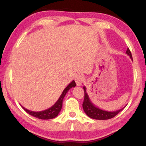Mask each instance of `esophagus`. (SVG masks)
Here are the masks:
<instances>
[{"instance_id":"esophagus-1","label":"esophagus","mask_w":146,"mask_h":146,"mask_svg":"<svg viewBox=\"0 0 146 146\" xmlns=\"http://www.w3.org/2000/svg\"><path fill=\"white\" fill-rule=\"evenodd\" d=\"M84 80V78L82 75H80V74L78 75L75 78V82H76V85L81 86L82 84L83 83Z\"/></svg>"}]
</instances>
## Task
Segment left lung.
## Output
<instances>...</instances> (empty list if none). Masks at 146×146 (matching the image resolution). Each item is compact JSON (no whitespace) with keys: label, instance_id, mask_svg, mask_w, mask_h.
I'll use <instances>...</instances> for the list:
<instances>
[{"label":"left lung","instance_id":"obj_1","mask_svg":"<svg viewBox=\"0 0 146 146\" xmlns=\"http://www.w3.org/2000/svg\"><path fill=\"white\" fill-rule=\"evenodd\" d=\"M127 55L129 56V58L133 60L132 56H131V52L129 50V48L127 49L126 52ZM84 90V102L82 104V107L84 109V111L86 113L88 116L91 117L92 119H99V120H105V119H111L115 116L117 113L122 110L123 108L117 110L116 111H106L102 109L99 108L98 107L96 106L92 103L91 100L90 99V97L88 93L86 92V88L85 86L83 87Z\"/></svg>","mask_w":146,"mask_h":146}]
</instances>
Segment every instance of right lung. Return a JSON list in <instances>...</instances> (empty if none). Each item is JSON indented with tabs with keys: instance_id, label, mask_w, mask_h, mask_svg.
<instances>
[{
	"instance_id": "add662e5",
	"label": "right lung",
	"mask_w": 146,
	"mask_h": 146,
	"mask_svg": "<svg viewBox=\"0 0 146 146\" xmlns=\"http://www.w3.org/2000/svg\"><path fill=\"white\" fill-rule=\"evenodd\" d=\"M76 86V83L74 80H72L66 87L64 90V91L62 93L60 96L58 100L50 108L45 110L40 111H31L29 110H27L25 108H24L23 106H21L22 108L27 111L28 113L30 115H33V116L36 117V118L41 119H50L54 118L58 115V113L60 111L62 107V102L64 96L66 94V93L68 92V90L72 88H74Z\"/></svg>"
}]
</instances>
